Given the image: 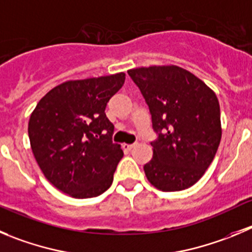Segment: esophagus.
Segmentation results:
<instances>
[{
  "label": "esophagus",
  "instance_id": "esophagus-1",
  "mask_svg": "<svg viewBox=\"0 0 252 252\" xmlns=\"http://www.w3.org/2000/svg\"><path fill=\"white\" fill-rule=\"evenodd\" d=\"M134 147H135V144H123V148L126 150H131Z\"/></svg>",
  "mask_w": 252,
  "mask_h": 252
}]
</instances>
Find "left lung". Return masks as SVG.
Returning a JSON list of instances; mask_svg holds the SVG:
<instances>
[{
  "label": "left lung",
  "mask_w": 252,
  "mask_h": 252,
  "mask_svg": "<svg viewBox=\"0 0 252 252\" xmlns=\"http://www.w3.org/2000/svg\"><path fill=\"white\" fill-rule=\"evenodd\" d=\"M137 84L152 115L157 139L144 165L150 184L180 191L204 175L221 139L220 105L215 93L192 73L176 65L135 68Z\"/></svg>",
  "instance_id": "8db88e82"
}]
</instances>
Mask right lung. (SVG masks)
Returning <instances> with one entry per match:
<instances>
[{
  "instance_id": "add662e5",
  "label": "right lung",
  "mask_w": 252,
  "mask_h": 252,
  "mask_svg": "<svg viewBox=\"0 0 252 252\" xmlns=\"http://www.w3.org/2000/svg\"><path fill=\"white\" fill-rule=\"evenodd\" d=\"M124 73L68 81L49 91L31 114L28 137L34 158L51 184L77 199L103 194L123 158L105 115L123 87Z\"/></svg>"
}]
</instances>
